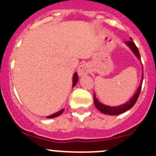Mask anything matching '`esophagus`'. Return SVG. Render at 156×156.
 <instances>
[{
    "label": "esophagus",
    "mask_w": 156,
    "mask_h": 156,
    "mask_svg": "<svg viewBox=\"0 0 156 156\" xmlns=\"http://www.w3.org/2000/svg\"><path fill=\"white\" fill-rule=\"evenodd\" d=\"M89 72V66L87 65V64H82V65H81L80 66L78 67V73L80 76L86 75V74H88Z\"/></svg>",
    "instance_id": "34e87169"
}]
</instances>
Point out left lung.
I'll return each instance as SVG.
<instances>
[{
  "instance_id": "1",
  "label": "left lung",
  "mask_w": 156,
  "mask_h": 156,
  "mask_svg": "<svg viewBox=\"0 0 156 156\" xmlns=\"http://www.w3.org/2000/svg\"><path fill=\"white\" fill-rule=\"evenodd\" d=\"M131 41H126V44L128 45L129 47L131 48V50H132L135 54L136 55L139 59H140V52H139V49L138 47L135 45V44L132 41V39L131 38ZM143 78H144V74H143V78H142V80H143ZM143 82V81H142ZM141 82V84H142ZM141 88H142V85H140V87L138 88L137 91L135 92V95L133 96L131 100H129L128 102H126L125 104H122L121 106H119V107H108V106H106L104 104H102L101 102L97 99L96 98L95 94H94V105H95V107H97L98 111H101L102 113L105 114V115H120V114L123 113L125 111H128L129 109H131V107L135 104V102H137L138 98H139V96H140V91H141Z\"/></svg>"
}]
</instances>
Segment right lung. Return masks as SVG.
<instances>
[{"label":"right lung","instance_id":"1","mask_svg":"<svg viewBox=\"0 0 156 156\" xmlns=\"http://www.w3.org/2000/svg\"><path fill=\"white\" fill-rule=\"evenodd\" d=\"M78 74H77V73H75V74H74V78H73V87H74L76 85V83L78 82ZM63 110H62V111H60L59 112H58V113H55L54 114V115H50V116H49L48 118H55V117H58V116H59V115H61V114L62 113Z\"/></svg>","mask_w":156,"mask_h":156}]
</instances>
